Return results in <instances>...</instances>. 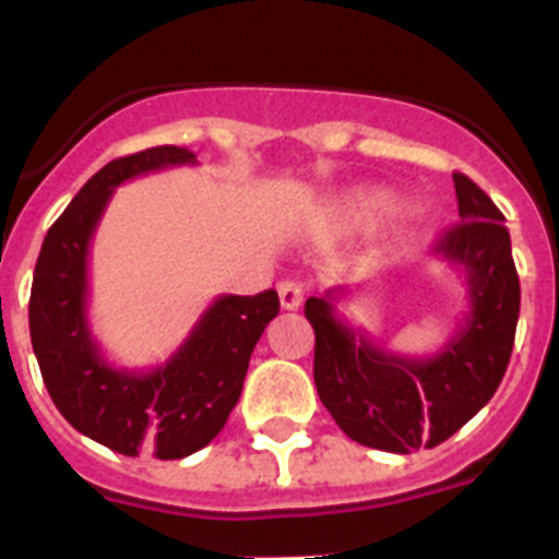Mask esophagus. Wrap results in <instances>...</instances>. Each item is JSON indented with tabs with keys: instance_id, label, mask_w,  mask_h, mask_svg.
I'll return each instance as SVG.
<instances>
[{
	"instance_id": "esophagus-1",
	"label": "esophagus",
	"mask_w": 559,
	"mask_h": 559,
	"mask_svg": "<svg viewBox=\"0 0 559 559\" xmlns=\"http://www.w3.org/2000/svg\"><path fill=\"white\" fill-rule=\"evenodd\" d=\"M276 294H280V305H283V310H296L305 299L302 285L294 283V280H285V283L276 285Z\"/></svg>"
}]
</instances>
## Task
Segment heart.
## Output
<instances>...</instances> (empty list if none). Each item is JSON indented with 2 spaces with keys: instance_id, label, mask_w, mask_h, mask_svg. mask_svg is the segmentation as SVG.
Masks as SVG:
<instances>
[{
  "instance_id": "1",
  "label": "heart",
  "mask_w": 559,
  "mask_h": 559,
  "mask_svg": "<svg viewBox=\"0 0 559 559\" xmlns=\"http://www.w3.org/2000/svg\"><path fill=\"white\" fill-rule=\"evenodd\" d=\"M397 212V199L386 190H355L330 206V218L341 229H372Z\"/></svg>"
}]
</instances>
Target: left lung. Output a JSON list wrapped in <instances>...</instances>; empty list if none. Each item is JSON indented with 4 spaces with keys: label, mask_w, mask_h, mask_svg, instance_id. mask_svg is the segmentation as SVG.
<instances>
[{
    "label": "left lung",
    "mask_w": 559,
    "mask_h": 559,
    "mask_svg": "<svg viewBox=\"0 0 559 559\" xmlns=\"http://www.w3.org/2000/svg\"><path fill=\"white\" fill-rule=\"evenodd\" d=\"M453 185L459 224L439 237L433 257L462 274L467 313L437 353H392L349 328L335 308L347 288L305 302L319 397L360 445L389 453L437 448L490 403L510 364L521 313L510 231L481 187L462 173H453Z\"/></svg>",
    "instance_id": "8db88e82"
}]
</instances>
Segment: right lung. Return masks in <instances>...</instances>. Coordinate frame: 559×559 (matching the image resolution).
<instances>
[{
    "mask_svg": "<svg viewBox=\"0 0 559 559\" xmlns=\"http://www.w3.org/2000/svg\"><path fill=\"white\" fill-rule=\"evenodd\" d=\"M179 165L199 159L162 145L97 170L49 226L29 290V338L49 397L69 426L122 456L185 459L210 445L243 392L254 344L280 313L276 290L224 294L159 367H114L103 355L88 328L92 237L117 187Z\"/></svg>",
    "mask_w": 559,
    "mask_h": 559,
    "instance_id": "obj_1",
    "label": "right lung"
}]
</instances>
